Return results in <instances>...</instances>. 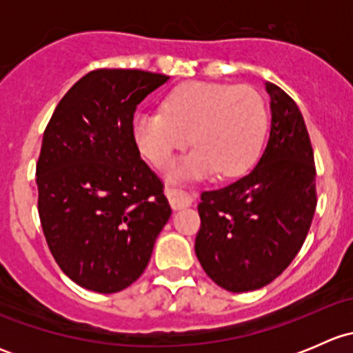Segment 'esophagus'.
Listing matches in <instances>:
<instances>
[{
	"label": "esophagus",
	"instance_id": "obj_1",
	"mask_svg": "<svg viewBox=\"0 0 353 353\" xmlns=\"http://www.w3.org/2000/svg\"><path fill=\"white\" fill-rule=\"evenodd\" d=\"M165 194H167V198H169L170 206H172L174 210L186 208V206H191V203H193V198L188 196V194L183 193V191L167 190Z\"/></svg>",
	"mask_w": 353,
	"mask_h": 353
}]
</instances>
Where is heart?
Masks as SVG:
<instances>
[{
  "mask_svg": "<svg viewBox=\"0 0 353 353\" xmlns=\"http://www.w3.org/2000/svg\"><path fill=\"white\" fill-rule=\"evenodd\" d=\"M268 114L251 87L188 81L163 99L160 110H138L131 131L140 154L165 165L188 141L190 155L169 169L172 181H186L219 170L234 177L251 169L265 140Z\"/></svg>",
  "mask_w": 353,
  "mask_h": 353,
  "instance_id": "1",
  "label": "heart"
}]
</instances>
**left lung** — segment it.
<instances>
[{
	"mask_svg": "<svg viewBox=\"0 0 353 353\" xmlns=\"http://www.w3.org/2000/svg\"><path fill=\"white\" fill-rule=\"evenodd\" d=\"M272 124L245 176L203 191L194 252L206 275L229 292L268 285L297 256L316 210L314 154L297 104L266 81Z\"/></svg>",
	"mask_w": 353,
	"mask_h": 353,
	"instance_id": "left-lung-1",
	"label": "left lung"
}]
</instances>
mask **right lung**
<instances>
[{
    "instance_id": "1",
    "label": "right lung",
    "mask_w": 353,
    "mask_h": 353,
    "mask_svg": "<svg viewBox=\"0 0 353 353\" xmlns=\"http://www.w3.org/2000/svg\"><path fill=\"white\" fill-rule=\"evenodd\" d=\"M169 77L95 70L52 112L37 162L39 216L77 285L114 294L141 276L170 219L162 183L133 140L134 110Z\"/></svg>"
}]
</instances>
